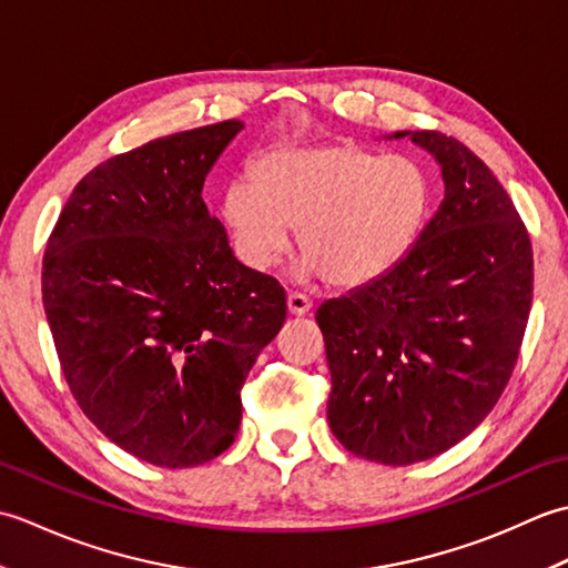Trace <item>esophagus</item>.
<instances>
[{
	"label": "esophagus",
	"instance_id": "esophagus-1",
	"mask_svg": "<svg viewBox=\"0 0 568 568\" xmlns=\"http://www.w3.org/2000/svg\"><path fill=\"white\" fill-rule=\"evenodd\" d=\"M287 310H291V315L303 317L312 310V300L303 293H291L287 295Z\"/></svg>",
	"mask_w": 568,
	"mask_h": 568
}]
</instances>
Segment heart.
Masks as SVG:
<instances>
[{"label": "heart", "instance_id": "b5f03b06", "mask_svg": "<svg viewBox=\"0 0 568 568\" xmlns=\"http://www.w3.org/2000/svg\"><path fill=\"white\" fill-rule=\"evenodd\" d=\"M427 165L383 155L361 143L275 149L253 163V180H234L222 210L239 256L273 268L293 244L307 258L303 275L334 287L373 283L415 246L432 210Z\"/></svg>", "mask_w": 568, "mask_h": 568}]
</instances>
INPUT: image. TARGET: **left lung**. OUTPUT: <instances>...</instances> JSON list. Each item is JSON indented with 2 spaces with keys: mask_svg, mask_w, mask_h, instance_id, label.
I'll return each instance as SVG.
<instances>
[{
  "mask_svg": "<svg viewBox=\"0 0 568 568\" xmlns=\"http://www.w3.org/2000/svg\"><path fill=\"white\" fill-rule=\"evenodd\" d=\"M403 136L442 165L439 210L395 268L317 310L334 437L388 466L439 456L486 419L532 307V241L490 168L442 131Z\"/></svg>",
  "mask_w": 568,
  "mask_h": 568,
  "instance_id": "8db88e82",
  "label": "left lung"
}]
</instances>
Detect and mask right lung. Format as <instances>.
I'll return each mask as SVG.
<instances>
[{
	"label": "right lung",
	"mask_w": 568,
	"mask_h": 568,
	"mask_svg": "<svg viewBox=\"0 0 568 568\" xmlns=\"http://www.w3.org/2000/svg\"><path fill=\"white\" fill-rule=\"evenodd\" d=\"M241 129L180 131L92 168L45 244L43 307L70 393L153 466L232 446L241 388L285 322L283 285L236 261L202 200Z\"/></svg>",
	"instance_id": "right-lung-1"
}]
</instances>
